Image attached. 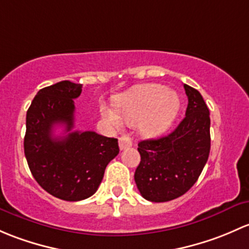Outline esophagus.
Segmentation results:
<instances>
[{"instance_id":"34e87169","label":"esophagus","mask_w":249,"mask_h":249,"mask_svg":"<svg viewBox=\"0 0 249 249\" xmlns=\"http://www.w3.org/2000/svg\"><path fill=\"white\" fill-rule=\"evenodd\" d=\"M119 142H120V148H121V150H125V148L130 147V146L133 145L132 139H130L129 137H125V135L120 138Z\"/></svg>"}]
</instances>
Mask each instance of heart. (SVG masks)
<instances>
[{"label": "heart", "mask_w": 249, "mask_h": 249, "mask_svg": "<svg viewBox=\"0 0 249 249\" xmlns=\"http://www.w3.org/2000/svg\"><path fill=\"white\" fill-rule=\"evenodd\" d=\"M115 107L117 114L111 107H101L102 117L110 125L121 128V117L129 124L139 122L142 135L156 138L165 133L175 121L180 110V98L165 86L145 84L117 96Z\"/></svg>", "instance_id": "heart-1"}]
</instances>
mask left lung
<instances>
[{"mask_svg":"<svg viewBox=\"0 0 249 249\" xmlns=\"http://www.w3.org/2000/svg\"><path fill=\"white\" fill-rule=\"evenodd\" d=\"M188 97L186 117L175 130L160 139L138 143L140 164L134 180L148 201H170L196 183L211 147L210 111L198 89L183 84Z\"/></svg>","mask_w":249,"mask_h":249,"instance_id":"1","label":"left lung"}]
</instances>
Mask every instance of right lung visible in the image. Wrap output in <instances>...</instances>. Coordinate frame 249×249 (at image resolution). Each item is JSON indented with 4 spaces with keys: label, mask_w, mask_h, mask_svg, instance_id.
<instances>
[{
    "label": "right lung",
    "mask_w": 249,
    "mask_h": 249,
    "mask_svg": "<svg viewBox=\"0 0 249 249\" xmlns=\"http://www.w3.org/2000/svg\"><path fill=\"white\" fill-rule=\"evenodd\" d=\"M81 84L60 81L39 89L26 114L25 157L35 180L49 194L67 201L93 196L104 171L120 152L115 138L74 127V99ZM56 125L65 127L63 137L52 134Z\"/></svg>",
    "instance_id": "1"
}]
</instances>
